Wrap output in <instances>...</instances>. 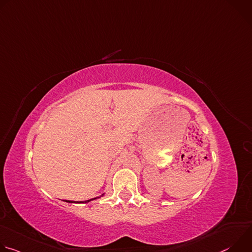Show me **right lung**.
<instances>
[{
    "label": "right lung",
    "mask_w": 252,
    "mask_h": 252,
    "mask_svg": "<svg viewBox=\"0 0 252 252\" xmlns=\"http://www.w3.org/2000/svg\"><path fill=\"white\" fill-rule=\"evenodd\" d=\"M103 195V193L100 195V196H102ZM99 196V197H100ZM99 197H94V198H92V199H89V200H85V201H77L78 203H87V202H90V201H92V200H94V199H96V198H99ZM64 201H66V202H70V203H73V202H76V201H73V200H64Z\"/></svg>",
    "instance_id": "add662e5"
}]
</instances>
